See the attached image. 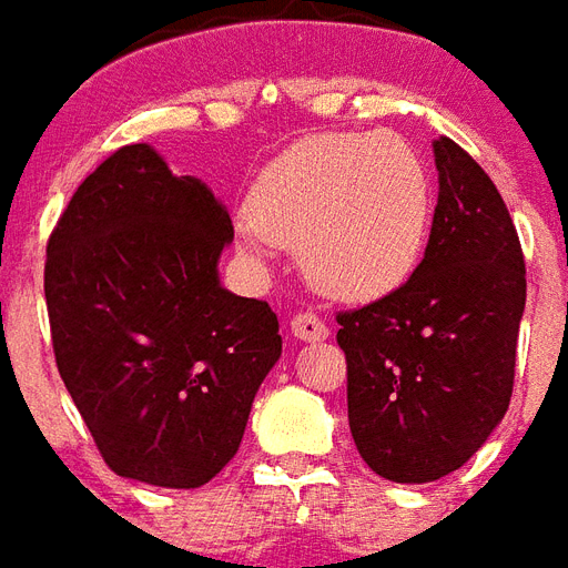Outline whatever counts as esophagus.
<instances>
[{"instance_id": "34e87169", "label": "esophagus", "mask_w": 568, "mask_h": 568, "mask_svg": "<svg viewBox=\"0 0 568 568\" xmlns=\"http://www.w3.org/2000/svg\"><path fill=\"white\" fill-rule=\"evenodd\" d=\"M292 334H295L297 339H306V343H316V339L327 337V325L316 316V313L306 310V313H297V316L292 318Z\"/></svg>"}]
</instances>
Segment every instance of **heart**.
Returning <instances> with one entry per match:
<instances>
[{
  "label": "heart",
  "instance_id": "1",
  "mask_svg": "<svg viewBox=\"0 0 568 568\" xmlns=\"http://www.w3.org/2000/svg\"><path fill=\"white\" fill-rule=\"evenodd\" d=\"M434 220L427 168L394 134H313L255 180L241 250L301 252L306 276L343 301H376L409 280Z\"/></svg>",
  "mask_w": 568,
  "mask_h": 568
}]
</instances>
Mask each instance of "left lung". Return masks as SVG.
I'll use <instances>...</instances> for the list:
<instances>
[{"instance_id": "obj_1", "label": "left lung", "mask_w": 568, "mask_h": 568, "mask_svg": "<svg viewBox=\"0 0 568 568\" xmlns=\"http://www.w3.org/2000/svg\"><path fill=\"white\" fill-rule=\"evenodd\" d=\"M430 241L413 276L337 313L348 430L376 476L424 485L455 473L503 422L527 267L503 195L464 146L434 144Z\"/></svg>"}]
</instances>
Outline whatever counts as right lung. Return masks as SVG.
<instances>
[{"instance_id":"obj_1","label":"right lung","mask_w":568,"mask_h":568,"mask_svg":"<svg viewBox=\"0 0 568 568\" xmlns=\"http://www.w3.org/2000/svg\"><path fill=\"white\" fill-rule=\"evenodd\" d=\"M229 210L146 144L120 146L50 231V339L71 400L116 476L201 487L241 448L283 355L267 301L220 285Z\"/></svg>"}]
</instances>
